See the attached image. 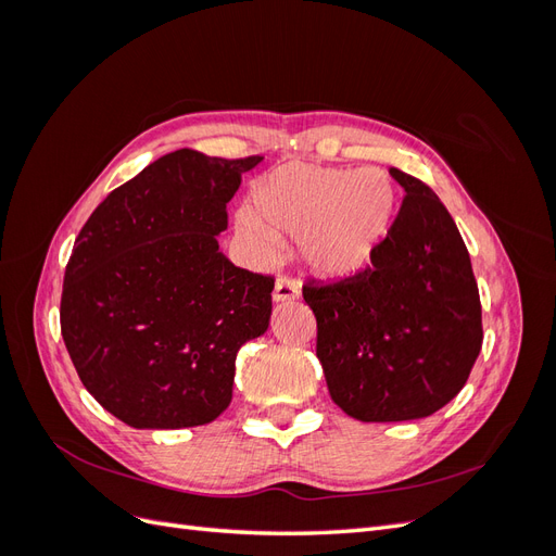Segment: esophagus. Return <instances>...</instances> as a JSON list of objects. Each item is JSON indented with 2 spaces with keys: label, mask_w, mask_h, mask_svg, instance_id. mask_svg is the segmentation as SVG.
Instances as JSON below:
<instances>
[{
  "label": "esophagus",
  "mask_w": 556,
  "mask_h": 556,
  "mask_svg": "<svg viewBox=\"0 0 556 556\" xmlns=\"http://www.w3.org/2000/svg\"><path fill=\"white\" fill-rule=\"evenodd\" d=\"M294 299H299V285L288 276H280L274 288V301H294Z\"/></svg>",
  "instance_id": "obj_1"
}]
</instances>
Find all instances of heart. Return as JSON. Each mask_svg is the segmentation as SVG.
I'll use <instances>...</instances> for the list:
<instances>
[{
  "label": "heart",
  "instance_id": "1",
  "mask_svg": "<svg viewBox=\"0 0 556 556\" xmlns=\"http://www.w3.org/2000/svg\"><path fill=\"white\" fill-rule=\"evenodd\" d=\"M394 208V180L378 166L333 169L292 162L255 185L252 211L237 225L248 239L266 243L268 231L296 233L299 255L315 274H355L371 257Z\"/></svg>",
  "mask_w": 556,
  "mask_h": 556
}]
</instances>
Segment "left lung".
Listing matches in <instances>:
<instances>
[{"label":"left lung","mask_w":556,"mask_h":556,"mask_svg":"<svg viewBox=\"0 0 556 556\" xmlns=\"http://www.w3.org/2000/svg\"><path fill=\"white\" fill-rule=\"evenodd\" d=\"M406 194L371 264L306 282L317 359L339 408L403 422L462 392L482 348V306L462 233L427 182L390 169Z\"/></svg>","instance_id":"left-lung-1"}]
</instances>
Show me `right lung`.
I'll return each mask as SVG.
<instances>
[{
  "label": "right lung",
  "instance_id": "obj_1",
  "mask_svg": "<svg viewBox=\"0 0 556 556\" xmlns=\"http://www.w3.org/2000/svg\"><path fill=\"white\" fill-rule=\"evenodd\" d=\"M260 160L180 148L115 188L76 237L62 339L86 390L134 429L213 422L239 348L268 327L274 276L233 266L215 239Z\"/></svg>",
  "mask_w": 556,
  "mask_h": 556
}]
</instances>
